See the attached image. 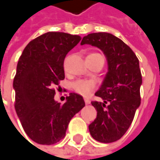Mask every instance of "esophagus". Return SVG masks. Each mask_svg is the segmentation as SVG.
<instances>
[{
  "mask_svg": "<svg viewBox=\"0 0 160 160\" xmlns=\"http://www.w3.org/2000/svg\"><path fill=\"white\" fill-rule=\"evenodd\" d=\"M84 101H85L86 104H89V103H90V101H89V99H88V98H84Z\"/></svg>",
  "mask_w": 160,
  "mask_h": 160,
  "instance_id": "obj_1",
  "label": "esophagus"
}]
</instances>
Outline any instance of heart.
Segmentation results:
<instances>
[{
  "instance_id": "heart-1",
  "label": "heart",
  "mask_w": 160,
  "mask_h": 160,
  "mask_svg": "<svg viewBox=\"0 0 160 160\" xmlns=\"http://www.w3.org/2000/svg\"><path fill=\"white\" fill-rule=\"evenodd\" d=\"M88 57H97V58H102L101 54L97 52L90 53ZM104 59V58H103ZM72 88L73 90L80 94L82 96H88L89 95L92 91L95 89V83L92 81V80H80L75 81L74 83L72 84Z\"/></svg>"
}]
</instances>
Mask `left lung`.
Instances as JSON below:
<instances>
[{"label": "left lung", "instance_id": "1", "mask_svg": "<svg viewBox=\"0 0 160 160\" xmlns=\"http://www.w3.org/2000/svg\"><path fill=\"white\" fill-rule=\"evenodd\" d=\"M80 44L100 48L108 62L107 74L95 94L100 100L91 102L97 115L88 126L90 135L100 142H116L129 128L140 106L139 60L125 42L108 32L89 33Z\"/></svg>", "mask_w": 160, "mask_h": 160}]
</instances>
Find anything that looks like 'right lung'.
<instances>
[{
    "mask_svg": "<svg viewBox=\"0 0 160 160\" xmlns=\"http://www.w3.org/2000/svg\"><path fill=\"white\" fill-rule=\"evenodd\" d=\"M80 40L48 32L31 41L19 58L13 81L15 109L26 135L39 144L62 140L70 120L85 106L76 93H70L63 104L54 99L55 87L64 79V58Z\"/></svg>",
    "mask_w": 160,
    "mask_h": 160,
    "instance_id": "add662e5",
    "label": "right lung"
}]
</instances>
